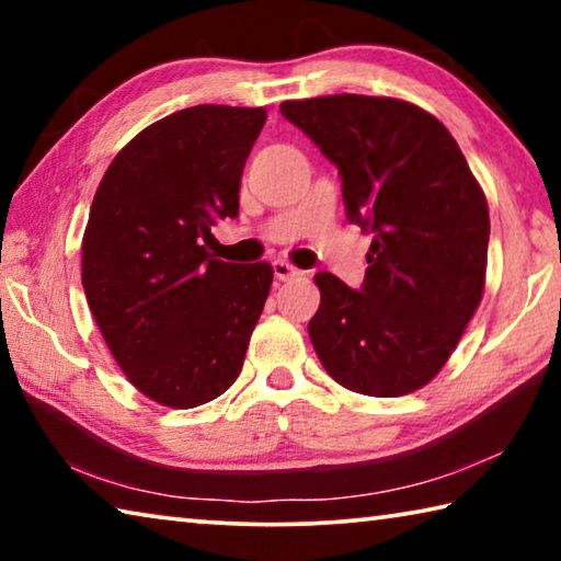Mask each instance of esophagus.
I'll return each mask as SVG.
<instances>
[{"label": "esophagus", "mask_w": 561, "mask_h": 561, "mask_svg": "<svg viewBox=\"0 0 561 561\" xmlns=\"http://www.w3.org/2000/svg\"><path fill=\"white\" fill-rule=\"evenodd\" d=\"M272 272H274V277H277L279 282H287V279L299 277V270L294 267V264H289L287 260H274L272 262Z\"/></svg>", "instance_id": "esophagus-1"}]
</instances>
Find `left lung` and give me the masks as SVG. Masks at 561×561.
<instances>
[{
  "instance_id": "1",
  "label": "left lung",
  "mask_w": 561,
  "mask_h": 561,
  "mask_svg": "<svg viewBox=\"0 0 561 561\" xmlns=\"http://www.w3.org/2000/svg\"><path fill=\"white\" fill-rule=\"evenodd\" d=\"M279 111L339 168L348 222L371 234L358 289L329 272L314 277L309 339L321 366L364 396L417 391L485 289V195L448 128L413 103L339 93Z\"/></svg>"
}]
</instances>
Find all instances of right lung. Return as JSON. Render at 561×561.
<instances>
[{
  "label": "right lung",
  "instance_id": "add662e5",
  "mask_svg": "<svg viewBox=\"0 0 561 561\" xmlns=\"http://www.w3.org/2000/svg\"><path fill=\"white\" fill-rule=\"evenodd\" d=\"M264 108L193 106L138 133L91 203L81 282L128 381L170 408L213 401L240 376L267 301V262L215 260L210 227L240 215Z\"/></svg>",
  "mask_w": 561,
  "mask_h": 561
}]
</instances>
